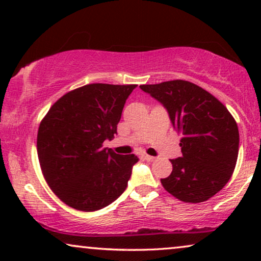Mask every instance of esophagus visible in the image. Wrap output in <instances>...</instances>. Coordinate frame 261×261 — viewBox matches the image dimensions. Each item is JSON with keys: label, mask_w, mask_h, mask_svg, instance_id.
Wrapping results in <instances>:
<instances>
[{"label": "esophagus", "mask_w": 261, "mask_h": 261, "mask_svg": "<svg viewBox=\"0 0 261 261\" xmlns=\"http://www.w3.org/2000/svg\"><path fill=\"white\" fill-rule=\"evenodd\" d=\"M142 158L148 160V162H154V160L156 159L155 156H152V155H148V154H142Z\"/></svg>", "instance_id": "34e87169"}]
</instances>
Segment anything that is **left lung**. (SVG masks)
<instances>
[{
  "instance_id": "left-lung-1",
  "label": "left lung",
  "mask_w": 261,
  "mask_h": 261,
  "mask_svg": "<svg viewBox=\"0 0 261 261\" xmlns=\"http://www.w3.org/2000/svg\"><path fill=\"white\" fill-rule=\"evenodd\" d=\"M162 103L180 139L181 156L160 179L167 192L187 203L204 202L230 179L239 153V129L228 109L212 94L188 81L140 85Z\"/></svg>"
}]
</instances>
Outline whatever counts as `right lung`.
I'll use <instances>...</instances> for the list:
<instances>
[{
    "mask_svg": "<svg viewBox=\"0 0 261 261\" xmlns=\"http://www.w3.org/2000/svg\"><path fill=\"white\" fill-rule=\"evenodd\" d=\"M135 84H88L60 97L38 130L41 171L52 191L71 208L95 212L126 190L134 154L103 148L117 134L124 103Z\"/></svg>",
    "mask_w": 261,
    "mask_h": 261,
    "instance_id": "add662e5",
    "label": "right lung"
}]
</instances>
